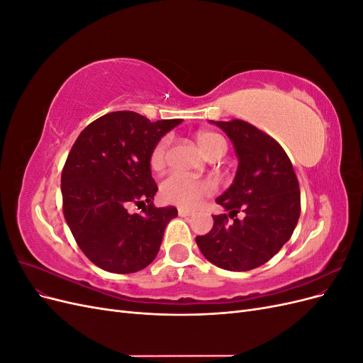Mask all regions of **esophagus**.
Wrapping results in <instances>:
<instances>
[{"instance_id":"obj_1","label":"esophagus","mask_w":363,"mask_h":363,"mask_svg":"<svg viewBox=\"0 0 363 363\" xmlns=\"http://www.w3.org/2000/svg\"><path fill=\"white\" fill-rule=\"evenodd\" d=\"M179 215L183 216V218H186V216H192L194 212L188 211V208H184V207H179Z\"/></svg>"}]
</instances>
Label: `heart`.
Masks as SVG:
<instances>
[{
    "label": "heart",
    "instance_id": "heart-1",
    "mask_svg": "<svg viewBox=\"0 0 363 363\" xmlns=\"http://www.w3.org/2000/svg\"><path fill=\"white\" fill-rule=\"evenodd\" d=\"M200 150L204 152L206 157L223 156L225 151V140L216 135L203 131L196 136ZM169 147V139L163 138L157 142V145L152 148L150 156V167L155 171H160L164 167V159H167V151ZM213 183L208 180H196L186 177L183 174H171L162 182L160 194L164 201L177 204L180 207L192 208L196 207L204 196L213 192Z\"/></svg>",
    "mask_w": 363,
    "mask_h": 363
}]
</instances>
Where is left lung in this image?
Wrapping results in <instances>:
<instances>
[{"mask_svg": "<svg viewBox=\"0 0 363 363\" xmlns=\"http://www.w3.org/2000/svg\"><path fill=\"white\" fill-rule=\"evenodd\" d=\"M232 140L238 169L230 188L216 199L225 213L196 236L203 256L227 271H250L267 263L291 239L300 218V188L286 152L245 121H211ZM242 213L245 218H235ZM228 217H235L228 222Z\"/></svg>", "mask_w": 363, "mask_h": 363, "instance_id": "1", "label": "left lung"}]
</instances>
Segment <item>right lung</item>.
<instances>
[{"instance_id":"1","label":"right lung","mask_w":363,"mask_h":363,"mask_svg":"<svg viewBox=\"0 0 363 363\" xmlns=\"http://www.w3.org/2000/svg\"><path fill=\"white\" fill-rule=\"evenodd\" d=\"M180 123L112 112L87 125L72 145L62 171L63 215L80 250L101 269L130 274L156 259L177 208L152 204L157 184L150 156ZM130 202L147 206L128 214Z\"/></svg>"}]
</instances>
